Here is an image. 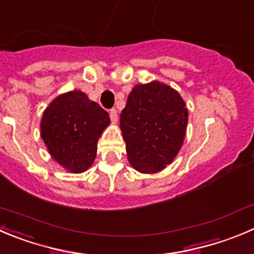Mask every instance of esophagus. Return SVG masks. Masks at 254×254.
<instances>
[{"label":"esophagus","instance_id":"obj_1","mask_svg":"<svg viewBox=\"0 0 254 254\" xmlns=\"http://www.w3.org/2000/svg\"><path fill=\"white\" fill-rule=\"evenodd\" d=\"M110 117H111V121H112V123L117 122L118 115H117V111H116L115 108H112V110L110 111Z\"/></svg>","mask_w":254,"mask_h":254}]
</instances>
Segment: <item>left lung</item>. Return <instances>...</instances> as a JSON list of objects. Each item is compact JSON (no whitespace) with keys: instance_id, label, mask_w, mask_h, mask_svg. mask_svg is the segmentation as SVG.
Masks as SVG:
<instances>
[{"instance_id":"1","label":"left lung","mask_w":254,"mask_h":254,"mask_svg":"<svg viewBox=\"0 0 254 254\" xmlns=\"http://www.w3.org/2000/svg\"><path fill=\"white\" fill-rule=\"evenodd\" d=\"M188 111L180 93L159 81L136 84L120 116L129 165L146 175L171 165L186 137Z\"/></svg>"}]
</instances>
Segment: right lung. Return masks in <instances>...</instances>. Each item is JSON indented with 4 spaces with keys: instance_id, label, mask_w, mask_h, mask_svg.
<instances>
[{
    "instance_id": "obj_1",
    "label": "right lung",
    "mask_w": 254,
    "mask_h": 254,
    "mask_svg": "<svg viewBox=\"0 0 254 254\" xmlns=\"http://www.w3.org/2000/svg\"><path fill=\"white\" fill-rule=\"evenodd\" d=\"M108 113L82 91L57 96L43 111L41 137L51 157L71 173L86 172L97 154V142L110 126Z\"/></svg>"
}]
</instances>
